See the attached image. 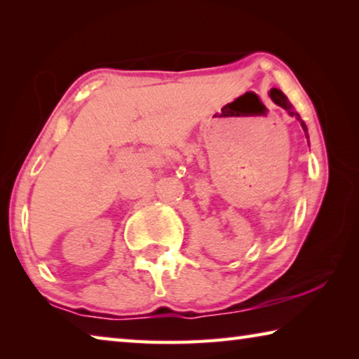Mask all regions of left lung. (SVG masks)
<instances>
[{
	"label": "left lung",
	"mask_w": 359,
	"mask_h": 359,
	"mask_svg": "<svg viewBox=\"0 0 359 359\" xmlns=\"http://www.w3.org/2000/svg\"><path fill=\"white\" fill-rule=\"evenodd\" d=\"M269 96H271V100L274 101L277 106H280V107H283V109H287V111H288V114L291 115V117H296L297 120H299V123H301L302 130H304V135H306V137L309 139V133H307V126H306V123H304V120H301L299 114L293 111V106L290 104L288 98L282 93V90H278V88H271Z\"/></svg>",
	"instance_id": "1"
}]
</instances>
